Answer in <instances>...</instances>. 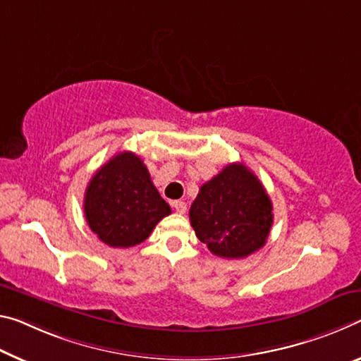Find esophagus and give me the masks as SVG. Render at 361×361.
<instances>
[{"label": "esophagus", "mask_w": 361, "mask_h": 361, "mask_svg": "<svg viewBox=\"0 0 361 361\" xmlns=\"http://www.w3.org/2000/svg\"><path fill=\"white\" fill-rule=\"evenodd\" d=\"M173 207H175L176 212H178V214H185V212H186V202L175 201V202H173Z\"/></svg>", "instance_id": "1"}]
</instances>
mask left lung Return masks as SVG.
<instances>
[{"instance_id":"8db88e82","label":"left lung","mask_w":361,"mask_h":361,"mask_svg":"<svg viewBox=\"0 0 361 361\" xmlns=\"http://www.w3.org/2000/svg\"><path fill=\"white\" fill-rule=\"evenodd\" d=\"M190 220L212 254L244 259L265 245L273 205L252 171L243 164H230L201 186Z\"/></svg>"}]
</instances>
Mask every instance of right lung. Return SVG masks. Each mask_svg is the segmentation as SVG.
<instances>
[{"label":"right lung","mask_w":361,"mask_h":361,"mask_svg":"<svg viewBox=\"0 0 361 361\" xmlns=\"http://www.w3.org/2000/svg\"><path fill=\"white\" fill-rule=\"evenodd\" d=\"M83 210L91 231L104 244L122 249L146 241L171 212L146 165L130 151L114 156L93 175Z\"/></svg>","instance_id":"right-lung-1"}]
</instances>
